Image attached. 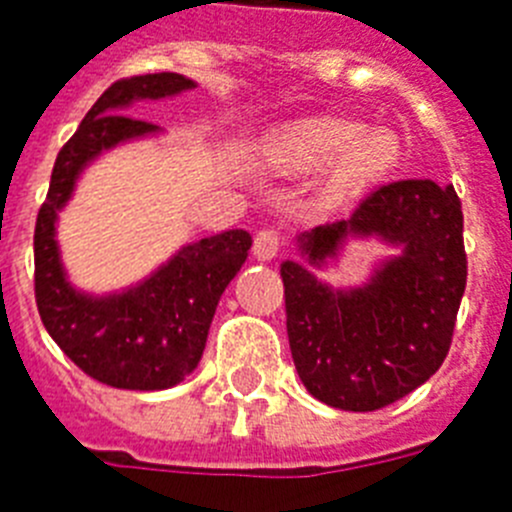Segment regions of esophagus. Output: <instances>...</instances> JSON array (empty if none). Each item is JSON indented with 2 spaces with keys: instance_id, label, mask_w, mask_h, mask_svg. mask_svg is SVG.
<instances>
[{
  "instance_id": "34e87169",
  "label": "esophagus",
  "mask_w": 512,
  "mask_h": 512,
  "mask_svg": "<svg viewBox=\"0 0 512 512\" xmlns=\"http://www.w3.org/2000/svg\"><path fill=\"white\" fill-rule=\"evenodd\" d=\"M280 246V230H274V227H264V230L256 232V238H253V253H256V259L261 261L274 259V256L280 253Z\"/></svg>"
}]
</instances>
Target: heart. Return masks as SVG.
Segmentation results:
<instances>
[{
	"mask_svg": "<svg viewBox=\"0 0 512 512\" xmlns=\"http://www.w3.org/2000/svg\"><path fill=\"white\" fill-rule=\"evenodd\" d=\"M280 154L303 170L335 162L327 193L332 198H353L390 175L400 159V143L384 130H366L358 122L319 117L285 130Z\"/></svg>",
	"mask_w": 512,
	"mask_h": 512,
	"instance_id": "b5f03b06",
	"label": "heart"
}]
</instances>
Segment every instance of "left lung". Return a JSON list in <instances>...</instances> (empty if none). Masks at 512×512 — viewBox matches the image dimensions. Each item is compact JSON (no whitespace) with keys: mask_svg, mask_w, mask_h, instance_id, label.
Masks as SVG:
<instances>
[{"mask_svg":"<svg viewBox=\"0 0 512 512\" xmlns=\"http://www.w3.org/2000/svg\"><path fill=\"white\" fill-rule=\"evenodd\" d=\"M348 235H377L403 253L356 290H332L295 261L280 274L301 382L332 408L366 413L405 398L447 358L468 274L460 198L453 185L395 180L350 219L303 232L298 246L322 264Z\"/></svg>","mask_w":512,"mask_h":512,"instance_id":"1","label":"left lung"}]
</instances>
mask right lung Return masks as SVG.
I'll return each instance as SVG.
<instances>
[{"mask_svg": "<svg viewBox=\"0 0 512 512\" xmlns=\"http://www.w3.org/2000/svg\"><path fill=\"white\" fill-rule=\"evenodd\" d=\"M193 88L177 73L122 78L99 96L59 149L46 201L33 232V287L46 332L88 377L120 390H167L196 369L219 295L246 264L251 235L230 230L190 243L138 287L91 298L70 287L59 264L54 219L75 177L94 156L156 125L122 114L138 99H162Z\"/></svg>", "mask_w": 512, "mask_h": 512, "instance_id": "add662e5", "label": "right lung"}]
</instances>
